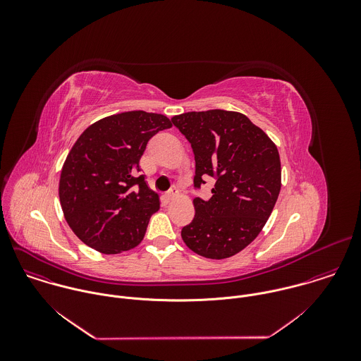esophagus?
<instances>
[{
	"instance_id": "1",
	"label": "esophagus",
	"mask_w": 361,
	"mask_h": 361,
	"mask_svg": "<svg viewBox=\"0 0 361 361\" xmlns=\"http://www.w3.org/2000/svg\"><path fill=\"white\" fill-rule=\"evenodd\" d=\"M165 197H166L168 200H175V199L179 197V190H178L176 188H173V189H171V190L165 195Z\"/></svg>"
}]
</instances>
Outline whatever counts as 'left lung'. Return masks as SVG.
<instances>
[{
    "label": "left lung",
    "mask_w": 361,
    "mask_h": 361,
    "mask_svg": "<svg viewBox=\"0 0 361 361\" xmlns=\"http://www.w3.org/2000/svg\"><path fill=\"white\" fill-rule=\"evenodd\" d=\"M172 123L190 142L195 186L215 178L209 200L195 199V218L182 229L186 246L212 259L232 257L262 231L281 192L275 143L246 115L209 109L175 115Z\"/></svg>",
    "instance_id": "obj_1"
}]
</instances>
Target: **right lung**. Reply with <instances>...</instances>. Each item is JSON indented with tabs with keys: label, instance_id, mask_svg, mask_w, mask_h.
Returning a JSON list of instances; mask_svg holds the SVG:
<instances>
[{
	"label": "right lung",
	"instance_id": "right-lung-1",
	"mask_svg": "<svg viewBox=\"0 0 361 361\" xmlns=\"http://www.w3.org/2000/svg\"><path fill=\"white\" fill-rule=\"evenodd\" d=\"M171 126L162 114L128 111L92 123L75 142L58 195L69 228L85 245L118 255L143 240L159 196L137 175L139 161L155 133Z\"/></svg>",
	"mask_w": 361,
	"mask_h": 361
}]
</instances>
